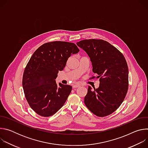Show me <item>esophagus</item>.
<instances>
[{
	"label": "esophagus",
	"mask_w": 148,
	"mask_h": 148,
	"mask_svg": "<svg viewBox=\"0 0 148 148\" xmlns=\"http://www.w3.org/2000/svg\"><path fill=\"white\" fill-rule=\"evenodd\" d=\"M79 87H80V85H79V84H75V85H74L73 86V88H76Z\"/></svg>",
	"instance_id": "34e87169"
}]
</instances>
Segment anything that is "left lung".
<instances>
[{
  "label": "left lung",
  "instance_id": "1",
  "mask_svg": "<svg viewBox=\"0 0 148 148\" xmlns=\"http://www.w3.org/2000/svg\"><path fill=\"white\" fill-rule=\"evenodd\" d=\"M85 51L92 62V71L99 78V86H88L84 103L98 116L115 111L123 101L128 89V67L123 54L103 40H83L76 43Z\"/></svg>",
  "mask_w": 148,
  "mask_h": 148
}]
</instances>
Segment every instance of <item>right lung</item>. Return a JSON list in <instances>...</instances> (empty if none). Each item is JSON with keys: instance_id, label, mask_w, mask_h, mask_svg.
Listing matches in <instances>:
<instances>
[{"instance_id": "add662e5", "label": "right lung", "mask_w": 148, "mask_h": 148, "mask_svg": "<svg viewBox=\"0 0 148 148\" xmlns=\"http://www.w3.org/2000/svg\"><path fill=\"white\" fill-rule=\"evenodd\" d=\"M79 51L74 43L53 41L41 45L33 54L24 71L22 85L30 107L39 115L50 116L65 103L72 87L57 85L56 79L68 58Z\"/></svg>"}]
</instances>
